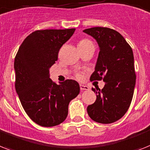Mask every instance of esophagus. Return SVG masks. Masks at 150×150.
I'll list each match as a JSON object with an SVG mask.
<instances>
[{"label":"esophagus","mask_w":150,"mask_h":150,"mask_svg":"<svg viewBox=\"0 0 150 150\" xmlns=\"http://www.w3.org/2000/svg\"><path fill=\"white\" fill-rule=\"evenodd\" d=\"M80 89H81V91H83V90H88L89 89V88H88V86H85V85H80Z\"/></svg>","instance_id":"1"}]
</instances>
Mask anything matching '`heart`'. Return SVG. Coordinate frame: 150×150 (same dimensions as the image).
I'll return each instance as SVG.
<instances>
[{
  "instance_id": "heart-1",
  "label": "heart",
  "mask_w": 150,
  "mask_h": 150,
  "mask_svg": "<svg viewBox=\"0 0 150 150\" xmlns=\"http://www.w3.org/2000/svg\"><path fill=\"white\" fill-rule=\"evenodd\" d=\"M91 45H93L92 41H90V40L88 39V38H83V39H81L79 41V44H78L79 48V47H86V46ZM76 78H77L78 79H81V75H80V74H76Z\"/></svg>"
}]
</instances>
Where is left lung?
Wrapping results in <instances>:
<instances>
[{
  "instance_id": "1",
  "label": "left lung",
  "mask_w": 150,
  "mask_h": 150,
  "mask_svg": "<svg viewBox=\"0 0 150 150\" xmlns=\"http://www.w3.org/2000/svg\"><path fill=\"white\" fill-rule=\"evenodd\" d=\"M83 31L94 38L100 47L90 81L105 82L102 90L92 88L96 100L87 107L88 114L95 122L112 123L126 114L133 96L136 75L132 47L112 28L95 27Z\"/></svg>"
}]
</instances>
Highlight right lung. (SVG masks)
Segmentation results:
<instances>
[{
    "label": "right lung",
    "mask_w": 150,
    "mask_h": 150,
    "mask_svg": "<svg viewBox=\"0 0 150 150\" xmlns=\"http://www.w3.org/2000/svg\"><path fill=\"white\" fill-rule=\"evenodd\" d=\"M75 31L37 30L24 40L16 54V92L27 115L39 126L51 127L63 122L70 101L80 92L75 80L57 85L49 78V69L58 60L59 50Z\"/></svg>",
    "instance_id": "add662e5"
}]
</instances>
